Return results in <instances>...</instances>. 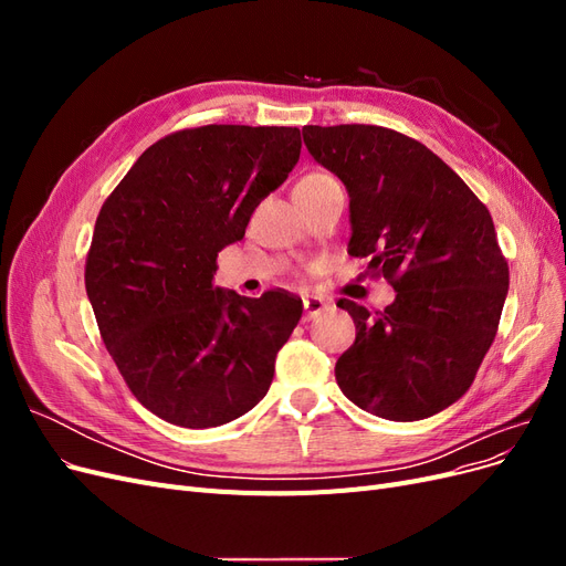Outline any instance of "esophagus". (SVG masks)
Listing matches in <instances>:
<instances>
[{
	"label": "esophagus",
	"mask_w": 566,
	"mask_h": 566,
	"mask_svg": "<svg viewBox=\"0 0 566 566\" xmlns=\"http://www.w3.org/2000/svg\"><path fill=\"white\" fill-rule=\"evenodd\" d=\"M302 304H304V321H312L328 310V302H325L323 297H316V295H306L302 300Z\"/></svg>",
	"instance_id": "esophagus-1"
}]
</instances>
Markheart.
<instances>
[{
  "instance_id": "obj_1",
  "label": "heart",
  "mask_w": 566,
  "mask_h": 566,
  "mask_svg": "<svg viewBox=\"0 0 566 566\" xmlns=\"http://www.w3.org/2000/svg\"><path fill=\"white\" fill-rule=\"evenodd\" d=\"M325 179H333V177H328V175H321V172H314V175H306V177H302V179L297 181V186H295V191H297V188H310V186H316V184H321V181H325Z\"/></svg>"
}]
</instances>
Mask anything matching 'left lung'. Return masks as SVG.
Listing matches in <instances>:
<instances>
[{
    "mask_svg": "<svg viewBox=\"0 0 566 566\" xmlns=\"http://www.w3.org/2000/svg\"><path fill=\"white\" fill-rule=\"evenodd\" d=\"M316 163L349 191V254L366 260L397 300L356 323L335 380L358 408L397 422L430 418L474 382L510 285L486 205L439 156L387 127L306 125Z\"/></svg>",
    "mask_w": 566,
    "mask_h": 566,
    "instance_id": "left-lung-1",
    "label": "left lung"
}]
</instances>
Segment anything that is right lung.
I'll use <instances>...</instances> for the list:
<instances>
[{
    "mask_svg": "<svg viewBox=\"0 0 566 566\" xmlns=\"http://www.w3.org/2000/svg\"><path fill=\"white\" fill-rule=\"evenodd\" d=\"M300 148L297 127L179 129L148 146L101 208L84 285L119 375L158 418L205 430L269 391L302 300L243 297L212 281L217 254L245 235Z\"/></svg>",
    "mask_w": 566,
    "mask_h": 566,
    "instance_id": "right-lung-1",
    "label": "right lung"
}]
</instances>
